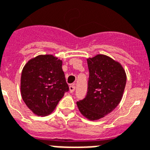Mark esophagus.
I'll return each mask as SVG.
<instances>
[{"label":"esophagus","instance_id":"34e87169","mask_svg":"<svg viewBox=\"0 0 150 150\" xmlns=\"http://www.w3.org/2000/svg\"><path fill=\"white\" fill-rule=\"evenodd\" d=\"M69 89H70V92H71V93H73V92L75 91V84H72V85H71V86H69Z\"/></svg>","mask_w":150,"mask_h":150}]
</instances>
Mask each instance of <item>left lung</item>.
Returning a JSON list of instances; mask_svg holds the SVG:
<instances>
[{
  "label": "left lung",
  "mask_w": 150,
  "mask_h": 150,
  "mask_svg": "<svg viewBox=\"0 0 150 150\" xmlns=\"http://www.w3.org/2000/svg\"><path fill=\"white\" fill-rule=\"evenodd\" d=\"M89 79L83 99L77 102L79 111L89 120H98L117 107L122 98L126 75L118 62L97 55L87 59Z\"/></svg>",
  "instance_id": "left-lung-1"
}]
</instances>
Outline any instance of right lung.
<instances>
[{
	"label": "right lung",
	"instance_id": "obj_1",
	"mask_svg": "<svg viewBox=\"0 0 150 150\" xmlns=\"http://www.w3.org/2000/svg\"><path fill=\"white\" fill-rule=\"evenodd\" d=\"M68 91L62 60L54 55H38L30 59L22 70V98L26 106L38 116L51 114Z\"/></svg>",
	"mask_w": 150,
	"mask_h": 150
}]
</instances>
